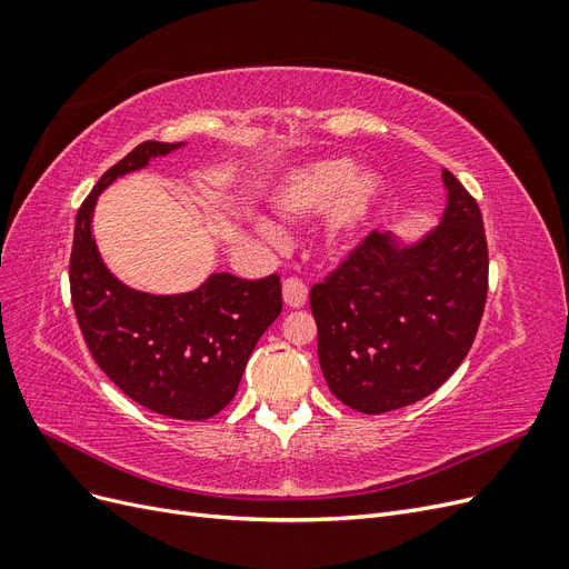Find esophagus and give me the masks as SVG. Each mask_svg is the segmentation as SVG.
I'll list each match as a JSON object with an SVG mask.
<instances>
[{"mask_svg":"<svg viewBox=\"0 0 569 569\" xmlns=\"http://www.w3.org/2000/svg\"><path fill=\"white\" fill-rule=\"evenodd\" d=\"M282 299L289 308H301L308 299V287L301 278H287L282 282Z\"/></svg>","mask_w":569,"mask_h":569,"instance_id":"34e87169","label":"esophagus"}]
</instances>
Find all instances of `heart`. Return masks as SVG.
Returning a JSON list of instances; mask_svg holds the SVG:
<instances>
[{
	"instance_id": "1",
	"label": "heart",
	"mask_w": 569,
	"mask_h": 569,
	"mask_svg": "<svg viewBox=\"0 0 569 569\" xmlns=\"http://www.w3.org/2000/svg\"><path fill=\"white\" fill-rule=\"evenodd\" d=\"M351 176L349 161L313 163L291 176L278 197V211L284 218H306L330 207L325 232L332 242L351 237L363 226L377 197V180L368 173Z\"/></svg>"
}]
</instances>
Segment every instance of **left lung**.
Instances as JSON below:
<instances>
[{"mask_svg":"<svg viewBox=\"0 0 569 569\" xmlns=\"http://www.w3.org/2000/svg\"><path fill=\"white\" fill-rule=\"evenodd\" d=\"M441 226L416 247L370 232L311 289L327 387L380 416L437 391L468 356L489 291L477 199L441 170Z\"/></svg>","mask_w":569,"mask_h":569,"instance_id":"obj_1","label":"left lung"}]
</instances>
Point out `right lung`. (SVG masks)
<instances>
[{
	"label": "right lung",
	"mask_w": 569,
	"mask_h": 569,
	"mask_svg": "<svg viewBox=\"0 0 569 569\" xmlns=\"http://www.w3.org/2000/svg\"><path fill=\"white\" fill-rule=\"evenodd\" d=\"M180 144L147 140L99 178L76 216L68 278L80 332L109 380L159 416L209 420L234 399L256 341L282 313L280 274L216 272L189 295L151 297L120 284L92 239L101 189Z\"/></svg>",
	"instance_id": "obj_1"
}]
</instances>
